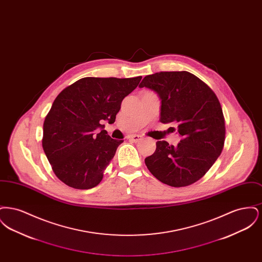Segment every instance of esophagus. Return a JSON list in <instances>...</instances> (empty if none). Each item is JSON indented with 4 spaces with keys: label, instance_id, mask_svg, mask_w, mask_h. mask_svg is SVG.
Returning a JSON list of instances; mask_svg holds the SVG:
<instances>
[{
    "label": "esophagus",
    "instance_id": "esophagus-1",
    "mask_svg": "<svg viewBox=\"0 0 262 262\" xmlns=\"http://www.w3.org/2000/svg\"><path fill=\"white\" fill-rule=\"evenodd\" d=\"M128 139L132 140V141H134V142H137V141H139V140L141 139V137L138 136V135H133V136H129V137H128Z\"/></svg>",
    "mask_w": 262,
    "mask_h": 262
}]
</instances>
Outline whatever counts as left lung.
<instances>
[{
	"label": "left lung",
	"mask_w": 262,
	"mask_h": 262,
	"mask_svg": "<svg viewBox=\"0 0 262 262\" xmlns=\"http://www.w3.org/2000/svg\"><path fill=\"white\" fill-rule=\"evenodd\" d=\"M139 88L159 94L160 122L174 123L183 137L176 147L164 140L156 142L155 152L145 158L150 173L171 187H187L198 182L224 147V115L216 94L186 71L146 75Z\"/></svg>",
	"instance_id": "obj_1"
}]
</instances>
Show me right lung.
Segmentation results:
<instances>
[{
	"label": "right lung",
	"instance_id": "add662e5",
	"mask_svg": "<svg viewBox=\"0 0 262 262\" xmlns=\"http://www.w3.org/2000/svg\"><path fill=\"white\" fill-rule=\"evenodd\" d=\"M142 76L83 77L67 86L53 102L43 125L42 146L52 170L69 187L89 189L124 140L113 139L101 121L115 123L122 101Z\"/></svg>",
	"mask_w": 262,
	"mask_h": 262
}]
</instances>
